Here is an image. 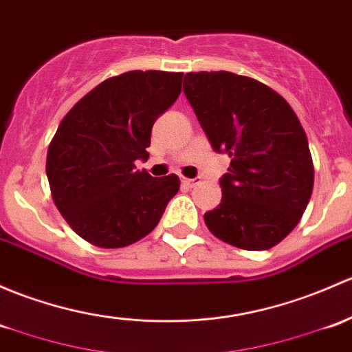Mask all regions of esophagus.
I'll use <instances>...</instances> for the list:
<instances>
[{
	"mask_svg": "<svg viewBox=\"0 0 352 352\" xmlns=\"http://www.w3.org/2000/svg\"><path fill=\"white\" fill-rule=\"evenodd\" d=\"M182 186L187 188H194L195 186H199V180L195 179H182Z\"/></svg>",
	"mask_w": 352,
	"mask_h": 352,
	"instance_id": "1",
	"label": "esophagus"
}]
</instances>
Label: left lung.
<instances>
[{
    "instance_id": "left-lung-1",
    "label": "left lung",
    "mask_w": 352,
    "mask_h": 352,
    "mask_svg": "<svg viewBox=\"0 0 352 352\" xmlns=\"http://www.w3.org/2000/svg\"><path fill=\"white\" fill-rule=\"evenodd\" d=\"M184 92L214 150L231 158L206 226L239 250H270L312 195L314 162L297 114L272 87L226 70L186 74Z\"/></svg>"
}]
</instances>
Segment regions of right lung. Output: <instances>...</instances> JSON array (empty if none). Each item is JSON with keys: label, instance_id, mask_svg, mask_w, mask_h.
I'll return each instance as SVG.
<instances>
[{"label": "right lung", "instance_id": "add662e5", "mask_svg": "<svg viewBox=\"0 0 352 352\" xmlns=\"http://www.w3.org/2000/svg\"><path fill=\"white\" fill-rule=\"evenodd\" d=\"M182 72L129 70L87 92L58 124L49 151L52 199L92 246L124 248L157 228L179 192L175 173L153 179L146 160L151 128L182 91Z\"/></svg>", "mask_w": 352, "mask_h": 352}]
</instances>
